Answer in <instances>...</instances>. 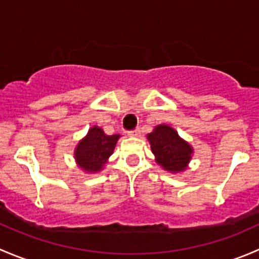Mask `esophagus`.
Returning <instances> with one entry per match:
<instances>
[{
	"mask_svg": "<svg viewBox=\"0 0 259 259\" xmlns=\"http://www.w3.org/2000/svg\"><path fill=\"white\" fill-rule=\"evenodd\" d=\"M140 133H142V132H140L139 127H137V129H135V130L130 132L129 135H130V137H133V138H138V137H140Z\"/></svg>",
	"mask_w": 259,
	"mask_h": 259,
	"instance_id": "34e87169",
	"label": "esophagus"
}]
</instances>
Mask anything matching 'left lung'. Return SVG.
<instances>
[{
	"instance_id": "8db88e82",
	"label": "left lung",
	"mask_w": 259,
	"mask_h": 259,
	"mask_svg": "<svg viewBox=\"0 0 259 259\" xmlns=\"http://www.w3.org/2000/svg\"><path fill=\"white\" fill-rule=\"evenodd\" d=\"M155 161L169 173H183L188 169L194 154L193 146L179 137L174 127L166 124L156 125L146 135Z\"/></svg>"
}]
</instances>
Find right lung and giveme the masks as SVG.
<instances>
[{
  "instance_id": "1",
  "label": "right lung",
  "mask_w": 259,
  "mask_h": 259,
  "mask_svg": "<svg viewBox=\"0 0 259 259\" xmlns=\"http://www.w3.org/2000/svg\"><path fill=\"white\" fill-rule=\"evenodd\" d=\"M120 137V134L106 135L103 127L98 125L91 126L74 149V159L77 166L85 173H100L114 153Z\"/></svg>"
}]
</instances>
